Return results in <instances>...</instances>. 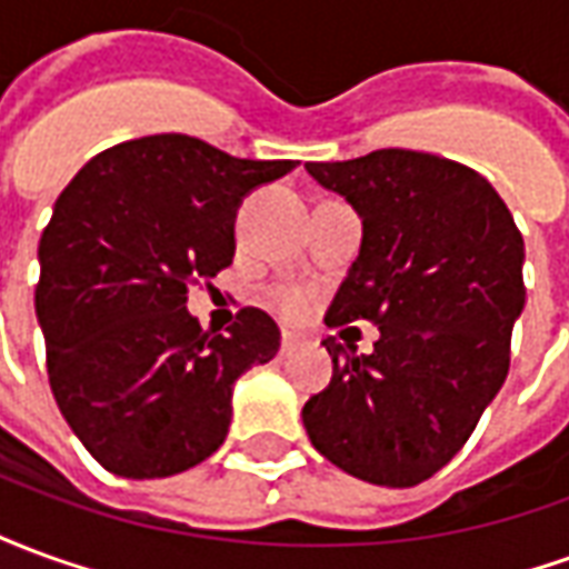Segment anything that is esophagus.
<instances>
[{
	"mask_svg": "<svg viewBox=\"0 0 569 569\" xmlns=\"http://www.w3.org/2000/svg\"><path fill=\"white\" fill-rule=\"evenodd\" d=\"M298 347V335H292V332H283V338H280V353H292V350H296Z\"/></svg>",
	"mask_w": 569,
	"mask_h": 569,
	"instance_id": "esophagus-1",
	"label": "esophagus"
}]
</instances>
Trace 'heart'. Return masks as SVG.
I'll list each match as a JSON object with an SVG mask.
<instances>
[{
	"instance_id": "b5f03b06",
	"label": "heart",
	"mask_w": 569,
	"mask_h": 569,
	"mask_svg": "<svg viewBox=\"0 0 569 569\" xmlns=\"http://www.w3.org/2000/svg\"><path fill=\"white\" fill-rule=\"evenodd\" d=\"M271 305L273 310L286 317V320H298L310 305V296L305 289H298V286H283V289H277L271 296Z\"/></svg>"
}]
</instances>
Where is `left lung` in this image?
Listing matches in <instances>:
<instances>
[{
    "mask_svg": "<svg viewBox=\"0 0 569 569\" xmlns=\"http://www.w3.org/2000/svg\"><path fill=\"white\" fill-rule=\"evenodd\" d=\"M362 216V247L326 326L381 329L357 357L322 341L332 381L305 402L313 448L350 476L415 488L460 451L509 375L525 240L488 179L429 151L310 161Z\"/></svg>",
    "mask_w": 569,
    "mask_h": 569,
    "instance_id": "1",
    "label": "left lung"
}]
</instances>
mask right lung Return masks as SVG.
Instances as JSON below:
<instances>
[{
  "label": "right lung",
  "instance_id": "right-lung-1",
  "mask_svg": "<svg viewBox=\"0 0 569 569\" xmlns=\"http://www.w3.org/2000/svg\"><path fill=\"white\" fill-rule=\"evenodd\" d=\"M298 161H247L186 133L118 142L81 167L39 240L36 317L60 415L97 463L167 478L228 436L231 387L280 350L277 322L240 308L203 332L188 289L234 259L252 188Z\"/></svg>",
  "mask_w": 569,
  "mask_h": 569
}]
</instances>
